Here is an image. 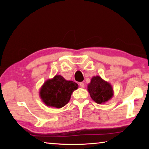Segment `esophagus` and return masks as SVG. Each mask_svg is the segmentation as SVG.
I'll list each match as a JSON object with an SVG mask.
<instances>
[{
    "label": "esophagus",
    "instance_id": "esophagus-1",
    "mask_svg": "<svg viewBox=\"0 0 149 149\" xmlns=\"http://www.w3.org/2000/svg\"><path fill=\"white\" fill-rule=\"evenodd\" d=\"M79 86L81 87V88H84V87H85V85H84V84L83 82H81V83H79Z\"/></svg>",
    "mask_w": 149,
    "mask_h": 149
}]
</instances>
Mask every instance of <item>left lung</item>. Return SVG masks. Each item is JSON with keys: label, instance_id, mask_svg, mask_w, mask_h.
Here are the masks:
<instances>
[{"label": "left lung", "instance_id": "8db88e82", "mask_svg": "<svg viewBox=\"0 0 149 149\" xmlns=\"http://www.w3.org/2000/svg\"><path fill=\"white\" fill-rule=\"evenodd\" d=\"M91 97L97 104H104L114 96V90L110 83L97 75L93 76L87 85Z\"/></svg>", "mask_w": 149, "mask_h": 149}]
</instances>
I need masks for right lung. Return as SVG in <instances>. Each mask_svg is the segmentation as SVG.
<instances>
[{"mask_svg": "<svg viewBox=\"0 0 149 149\" xmlns=\"http://www.w3.org/2000/svg\"><path fill=\"white\" fill-rule=\"evenodd\" d=\"M77 88L76 83L56 75L44 83L40 88L39 96L48 107L61 108L68 103L72 93Z\"/></svg>", "mask_w": 149, "mask_h": 149, "instance_id": "obj_1", "label": "right lung"}]
</instances>
